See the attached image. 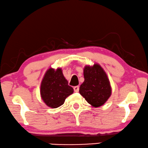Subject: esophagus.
<instances>
[{
	"label": "esophagus",
	"instance_id": "34e87169",
	"mask_svg": "<svg viewBox=\"0 0 148 148\" xmlns=\"http://www.w3.org/2000/svg\"><path fill=\"white\" fill-rule=\"evenodd\" d=\"M73 90H74L75 92H79V87L78 86H74L73 87Z\"/></svg>",
	"mask_w": 148,
	"mask_h": 148
}]
</instances>
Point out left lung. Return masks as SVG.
<instances>
[{
    "mask_svg": "<svg viewBox=\"0 0 148 148\" xmlns=\"http://www.w3.org/2000/svg\"><path fill=\"white\" fill-rule=\"evenodd\" d=\"M83 82L79 93L89 104L99 107L105 104L112 94L109 80L105 71L98 64L84 68Z\"/></svg>",
    "mask_w": 148,
    "mask_h": 148,
    "instance_id": "obj_1",
    "label": "left lung"
}]
</instances>
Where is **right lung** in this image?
Wrapping results in <instances>:
<instances>
[{"mask_svg":"<svg viewBox=\"0 0 148 148\" xmlns=\"http://www.w3.org/2000/svg\"><path fill=\"white\" fill-rule=\"evenodd\" d=\"M73 93V88L68 85L61 68H49L44 75L40 86L41 99L48 107H59L66 98Z\"/></svg>","mask_w":148,"mask_h":148,"instance_id":"obj_1","label":"right lung"}]
</instances>
